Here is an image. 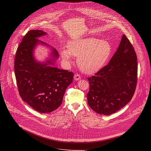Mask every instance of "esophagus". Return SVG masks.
Returning a JSON list of instances; mask_svg holds the SVG:
<instances>
[{
    "label": "esophagus",
    "instance_id": "1",
    "mask_svg": "<svg viewBox=\"0 0 151 151\" xmlns=\"http://www.w3.org/2000/svg\"><path fill=\"white\" fill-rule=\"evenodd\" d=\"M80 79H81V76H80V75L75 74V75H74V80H75V81H78V80H80Z\"/></svg>",
    "mask_w": 151,
    "mask_h": 151
}]
</instances>
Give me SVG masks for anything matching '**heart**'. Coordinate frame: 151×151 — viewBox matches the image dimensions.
I'll use <instances>...</instances> for the list:
<instances>
[{
	"instance_id": "heart-1",
	"label": "heart",
	"mask_w": 151,
	"mask_h": 151,
	"mask_svg": "<svg viewBox=\"0 0 151 151\" xmlns=\"http://www.w3.org/2000/svg\"><path fill=\"white\" fill-rule=\"evenodd\" d=\"M111 52L110 44L96 38H87L71 42L69 50L63 48L61 55L67 63L72 62V56L78 57V65L83 72L92 74L105 64Z\"/></svg>"
}]
</instances>
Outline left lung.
Wrapping results in <instances>:
<instances>
[{
    "mask_svg": "<svg viewBox=\"0 0 151 151\" xmlns=\"http://www.w3.org/2000/svg\"><path fill=\"white\" fill-rule=\"evenodd\" d=\"M137 54L129 40L122 37L108 64L89 77L88 104L100 114L116 113L131 100L137 83Z\"/></svg>",
    "mask_w": 151,
    "mask_h": 151,
    "instance_id": "8db88e82",
    "label": "left lung"
}]
</instances>
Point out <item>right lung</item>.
<instances>
[{
    "instance_id": "add662e5",
    "label": "right lung",
    "mask_w": 151,
    "mask_h": 151,
    "mask_svg": "<svg viewBox=\"0 0 151 151\" xmlns=\"http://www.w3.org/2000/svg\"><path fill=\"white\" fill-rule=\"evenodd\" d=\"M40 30H31L23 37L14 59V74L19 93L22 100L42 113L58 109L67 87L72 83L73 73L54 67L59 58L57 50L51 47V58L39 62L34 56L35 46H48L36 38L46 35Z\"/></svg>"
}]
</instances>
